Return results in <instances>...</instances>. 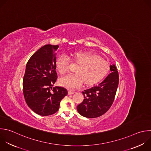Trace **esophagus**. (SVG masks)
I'll use <instances>...</instances> for the list:
<instances>
[{"mask_svg": "<svg viewBox=\"0 0 151 151\" xmlns=\"http://www.w3.org/2000/svg\"><path fill=\"white\" fill-rule=\"evenodd\" d=\"M75 92L73 91H72V90H69L68 91V94L69 95H72V94H73Z\"/></svg>", "mask_w": 151, "mask_h": 151, "instance_id": "esophagus-1", "label": "esophagus"}]
</instances>
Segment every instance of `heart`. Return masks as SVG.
<instances>
[{
	"instance_id": "obj_1",
	"label": "heart",
	"mask_w": 151,
	"mask_h": 151,
	"mask_svg": "<svg viewBox=\"0 0 151 151\" xmlns=\"http://www.w3.org/2000/svg\"><path fill=\"white\" fill-rule=\"evenodd\" d=\"M72 60L79 66L77 74L69 75L62 78L60 84L69 89L81 87L85 82L86 85H92L103 79L109 71V64L104 59L98 56L85 52H79L72 55ZM70 59L62 55L56 62L58 70L61 75H65L69 71Z\"/></svg>"
}]
</instances>
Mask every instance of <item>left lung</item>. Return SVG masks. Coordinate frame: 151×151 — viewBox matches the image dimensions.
I'll use <instances>...</instances> for the list:
<instances>
[{
  "instance_id": "8db88e82",
  "label": "left lung",
  "mask_w": 151,
  "mask_h": 151,
  "mask_svg": "<svg viewBox=\"0 0 151 151\" xmlns=\"http://www.w3.org/2000/svg\"><path fill=\"white\" fill-rule=\"evenodd\" d=\"M111 72L97 86L82 91L83 101L77 106L78 113L86 118L102 116L111 107L119 85V73L115 65H110Z\"/></svg>"
}]
</instances>
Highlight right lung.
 <instances>
[{"mask_svg":"<svg viewBox=\"0 0 151 151\" xmlns=\"http://www.w3.org/2000/svg\"><path fill=\"white\" fill-rule=\"evenodd\" d=\"M59 45L47 44L30 58L23 79V92L28 106L42 116L56 113L68 91L60 86L53 88L58 79L56 53ZM52 91H51V89Z\"/></svg>","mask_w":151,"mask_h":151,"instance_id":"right-lung-1","label":"right lung"}]
</instances>
